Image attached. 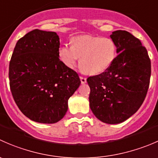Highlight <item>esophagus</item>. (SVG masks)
Masks as SVG:
<instances>
[{"label":"esophagus","mask_w":158,"mask_h":158,"mask_svg":"<svg viewBox=\"0 0 158 158\" xmlns=\"http://www.w3.org/2000/svg\"><path fill=\"white\" fill-rule=\"evenodd\" d=\"M80 80H81V83L82 84H85L86 82V79L84 77H80Z\"/></svg>","instance_id":"1"}]
</instances>
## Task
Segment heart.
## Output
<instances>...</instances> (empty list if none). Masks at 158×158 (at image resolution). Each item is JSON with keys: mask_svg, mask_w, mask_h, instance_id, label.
I'll return each mask as SVG.
<instances>
[{"mask_svg": "<svg viewBox=\"0 0 158 158\" xmlns=\"http://www.w3.org/2000/svg\"><path fill=\"white\" fill-rule=\"evenodd\" d=\"M71 44L60 47V61L66 67L73 69L80 58L82 71L90 75H98L107 70L117 55L115 43L110 38L82 35L72 38Z\"/></svg>", "mask_w": 158, "mask_h": 158, "instance_id": "b5f03b06", "label": "heart"}]
</instances>
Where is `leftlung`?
Segmentation results:
<instances>
[{
	"mask_svg": "<svg viewBox=\"0 0 158 158\" xmlns=\"http://www.w3.org/2000/svg\"><path fill=\"white\" fill-rule=\"evenodd\" d=\"M118 56L99 75L87 79L89 107L95 117L106 124H118L133 115L142 105L151 78V60L141 41L125 30L110 35Z\"/></svg>",
	"mask_w": 158,
	"mask_h": 158,
	"instance_id": "obj_1",
	"label": "left lung"
}]
</instances>
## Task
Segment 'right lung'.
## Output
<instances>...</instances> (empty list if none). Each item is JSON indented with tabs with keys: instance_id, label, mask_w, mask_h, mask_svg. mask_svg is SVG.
Returning <instances> with one entry per match:
<instances>
[{
	"instance_id": "obj_1",
	"label": "right lung",
	"mask_w": 158,
	"mask_h": 158,
	"mask_svg": "<svg viewBox=\"0 0 158 158\" xmlns=\"http://www.w3.org/2000/svg\"><path fill=\"white\" fill-rule=\"evenodd\" d=\"M56 32L33 30L17 42L9 66L13 98L33 122L53 124L68 110V100L80 85L77 73L59 59Z\"/></svg>"
}]
</instances>
